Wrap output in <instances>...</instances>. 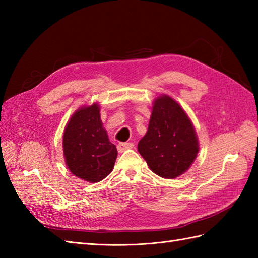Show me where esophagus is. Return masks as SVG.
Listing matches in <instances>:
<instances>
[{
  "instance_id": "1",
  "label": "esophagus",
  "mask_w": 258,
  "mask_h": 258,
  "mask_svg": "<svg viewBox=\"0 0 258 258\" xmlns=\"http://www.w3.org/2000/svg\"><path fill=\"white\" fill-rule=\"evenodd\" d=\"M134 144L133 143H118L117 144V151L119 153H123L126 150H130V149H133Z\"/></svg>"
}]
</instances>
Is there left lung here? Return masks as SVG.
Instances as JSON below:
<instances>
[{
	"label": "left lung",
	"instance_id": "left-lung-1",
	"mask_svg": "<svg viewBox=\"0 0 258 258\" xmlns=\"http://www.w3.org/2000/svg\"><path fill=\"white\" fill-rule=\"evenodd\" d=\"M193 123L179 104L168 95L155 98L146 134L138 151L152 172L164 178L184 174L199 153Z\"/></svg>",
	"mask_w": 258,
	"mask_h": 258
}]
</instances>
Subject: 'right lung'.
Masks as SVG:
<instances>
[{
    "label": "right lung",
    "instance_id": "obj_1",
    "mask_svg": "<svg viewBox=\"0 0 258 258\" xmlns=\"http://www.w3.org/2000/svg\"><path fill=\"white\" fill-rule=\"evenodd\" d=\"M63 154L70 172L89 183L100 182L113 171L117 150L103 127L97 103L79 108L70 118Z\"/></svg>",
    "mask_w": 258,
    "mask_h": 258
}]
</instances>
